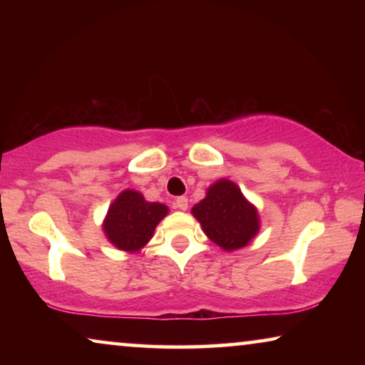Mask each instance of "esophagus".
Segmentation results:
<instances>
[{
    "label": "esophagus",
    "instance_id": "34e87169",
    "mask_svg": "<svg viewBox=\"0 0 365 365\" xmlns=\"http://www.w3.org/2000/svg\"><path fill=\"white\" fill-rule=\"evenodd\" d=\"M174 207L179 209V211H186V209H187V197H184V196L178 197L176 201H174Z\"/></svg>",
    "mask_w": 365,
    "mask_h": 365
}]
</instances>
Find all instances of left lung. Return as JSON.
I'll return each mask as SVG.
<instances>
[{
    "instance_id": "1",
    "label": "left lung",
    "mask_w": 365,
    "mask_h": 365,
    "mask_svg": "<svg viewBox=\"0 0 365 365\" xmlns=\"http://www.w3.org/2000/svg\"><path fill=\"white\" fill-rule=\"evenodd\" d=\"M191 214L204 234L227 252L246 247L261 229L257 207L229 179H217L211 184L206 197L194 204Z\"/></svg>"
}]
</instances>
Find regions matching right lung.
I'll list each match as a JSON object with an SVG mask.
<instances>
[{
  "label": "right lung",
  "instance_id": "right-lung-1",
  "mask_svg": "<svg viewBox=\"0 0 365 365\" xmlns=\"http://www.w3.org/2000/svg\"><path fill=\"white\" fill-rule=\"evenodd\" d=\"M168 212L166 204L149 202L139 191L124 189L109 204L103 232L119 251L138 252L151 241L154 229Z\"/></svg>",
  "mask_w": 365,
  "mask_h": 365
}]
</instances>
